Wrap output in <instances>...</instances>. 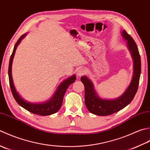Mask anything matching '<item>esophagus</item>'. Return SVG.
Segmentation results:
<instances>
[{"instance_id":"esophagus-1","label":"esophagus","mask_w":150,"mask_h":150,"mask_svg":"<svg viewBox=\"0 0 150 150\" xmlns=\"http://www.w3.org/2000/svg\"><path fill=\"white\" fill-rule=\"evenodd\" d=\"M85 74V70L84 69H79L77 72H76V75H77L78 77H81V76H83V74Z\"/></svg>"}]
</instances>
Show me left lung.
Listing matches in <instances>:
<instances>
[{
  "instance_id": "obj_1",
  "label": "left lung",
  "mask_w": 150,
  "mask_h": 150,
  "mask_svg": "<svg viewBox=\"0 0 150 150\" xmlns=\"http://www.w3.org/2000/svg\"><path fill=\"white\" fill-rule=\"evenodd\" d=\"M122 35L127 41V48L133 59V78L124 94L115 100L102 99L97 95L92 81L86 76L81 78V81L85 87V105L88 111L96 115L108 116L120 111L131 102L138 89L141 72L139 52L135 41L125 30L122 31Z\"/></svg>"
}]
</instances>
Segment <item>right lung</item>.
Here are the masks:
<instances>
[{"instance_id": "add662e5", "label": "right lung", "mask_w": 150, "mask_h": 150, "mask_svg": "<svg viewBox=\"0 0 150 150\" xmlns=\"http://www.w3.org/2000/svg\"><path fill=\"white\" fill-rule=\"evenodd\" d=\"M26 33L21 36V38L18 39L17 42L15 43V47L13 48V52H12L11 56L10 57V63H9V68H8V76H9V81H10V85L11 88V91L12 94L14 97L15 100L19 104L23 107V108L26 109L27 111L32 112L33 114L41 115V116H47L52 115L55 112L59 111V109L62 107L63 100L65 93L69 87L70 85H71L72 83H74L76 80V76L72 75L71 77L66 79L65 81H63L62 83L59 85V86L57 87V91L54 94V96L51 98L45 103H30L24 100L23 98H21V96L17 92L15 87L14 86L13 78H12L11 75V66L12 62H13V59L14 55L15 53V50L21 40L26 36Z\"/></svg>"}]
</instances>
